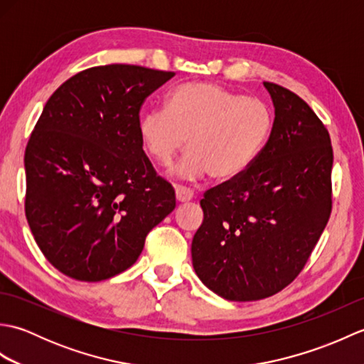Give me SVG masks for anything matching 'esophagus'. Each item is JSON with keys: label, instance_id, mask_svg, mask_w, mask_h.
<instances>
[{"label": "esophagus", "instance_id": "34e87169", "mask_svg": "<svg viewBox=\"0 0 364 364\" xmlns=\"http://www.w3.org/2000/svg\"><path fill=\"white\" fill-rule=\"evenodd\" d=\"M175 194H176L178 202H181V203L189 202V200L194 198V192H192L189 188H184V186H176Z\"/></svg>", "mask_w": 364, "mask_h": 364}]
</instances>
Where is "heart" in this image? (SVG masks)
<instances>
[{"instance_id": "obj_1", "label": "heart", "mask_w": 364, "mask_h": 364, "mask_svg": "<svg viewBox=\"0 0 364 364\" xmlns=\"http://www.w3.org/2000/svg\"><path fill=\"white\" fill-rule=\"evenodd\" d=\"M272 127V111L261 98L211 82H186L170 92L167 109L153 107L141 115L139 137L146 154L164 167L188 142L191 150L175 170L183 178L210 173L231 180L257 161Z\"/></svg>"}]
</instances>
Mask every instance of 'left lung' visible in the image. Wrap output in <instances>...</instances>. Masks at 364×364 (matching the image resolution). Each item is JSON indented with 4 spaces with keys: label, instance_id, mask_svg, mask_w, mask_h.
Here are the masks:
<instances>
[{
    "label": "left lung",
    "instance_id": "left-lung-1",
    "mask_svg": "<svg viewBox=\"0 0 364 364\" xmlns=\"http://www.w3.org/2000/svg\"><path fill=\"white\" fill-rule=\"evenodd\" d=\"M264 86L275 106L269 141L242 175L205 192L192 239L198 278L233 301L270 297L296 280L333 203L326 125L289 89Z\"/></svg>",
    "mask_w": 364,
    "mask_h": 364
}]
</instances>
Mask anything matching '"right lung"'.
Returning a JSON list of instances; mask_svg holds the SVG:
<instances>
[{
	"mask_svg": "<svg viewBox=\"0 0 364 364\" xmlns=\"http://www.w3.org/2000/svg\"><path fill=\"white\" fill-rule=\"evenodd\" d=\"M173 75L90 67L46 102L25 151V213L59 272L80 282L123 272L175 210L172 184L156 173L139 137L144 102Z\"/></svg>",
	"mask_w": 364,
	"mask_h": 364,
	"instance_id": "1",
	"label": "right lung"
}]
</instances>
